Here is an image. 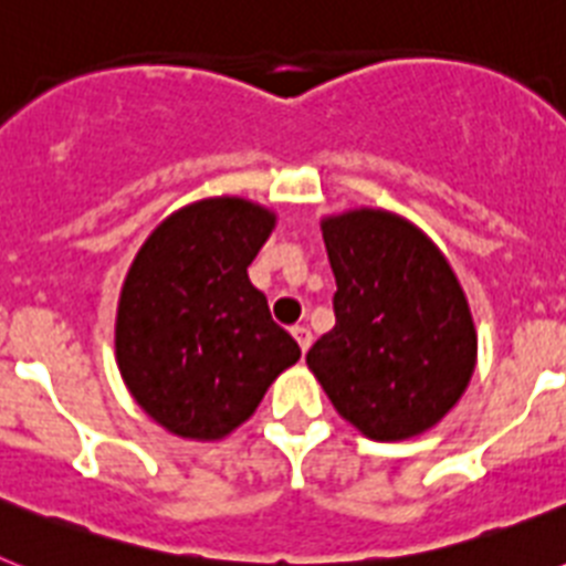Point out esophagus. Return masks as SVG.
Masks as SVG:
<instances>
[{
	"label": "esophagus",
	"mask_w": 566,
	"mask_h": 566,
	"mask_svg": "<svg viewBox=\"0 0 566 566\" xmlns=\"http://www.w3.org/2000/svg\"><path fill=\"white\" fill-rule=\"evenodd\" d=\"M292 334H294V339H297L300 352L306 354V352H308V345H312V332H308L306 326H294Z\"/></svg>",
	"instance_id": "34e87169"
}]
</instances>
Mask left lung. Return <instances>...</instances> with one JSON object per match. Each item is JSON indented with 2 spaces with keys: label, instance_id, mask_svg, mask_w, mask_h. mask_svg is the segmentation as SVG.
I'll return each mask as SVG.
<instances>
[{
  "label": "left lung",
  "instance_id": "obj_1",
  "mask_svg": "<svg viewBox=\"0 0 566 566\" xmlns=\"http://www.w3.org/2000/svg\"><path fill=\"white\" fill-rule=\"evenodd\" d=\"M334 328L306 363L339 417L377 442L424 433L476 368L468 300L433 240L385 209L323 218Z\"/></svg>",
  "mask_w": 566,
  "mask_h": 566
}]
</instances>
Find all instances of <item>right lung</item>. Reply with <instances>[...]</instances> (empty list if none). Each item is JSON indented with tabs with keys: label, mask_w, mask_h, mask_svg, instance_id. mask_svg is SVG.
Masks as SVG:
<instances>
[{
	"label": "right lung",
	"mask_w": 566,
	"mask_h": 566,
	"mask_svg": "<svg viewBox=\"0 0 566 566\" xmlns=\"http://www.w3.org/2000/svg\"><path fill=\"white\" fill-rule=\"evenodd\" d=\"M272 229L274 212L223 195L169 214L135 254L115 359L135 402L175 437L223 439L300 359L247 272Z\"/></svg>",
	"instance_id": "obj_1"
}]
</instances>
